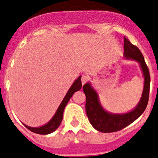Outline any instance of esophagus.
Segmentation results:
<instances>
[{
  "mask_svg": "<svg viewBox=\"0 0 158 158\" xmlns=\"http://www.w3.org/2000/svg\"><path fill=\"white\" fill-rule=\"evenodd\" d=\"M81 81H82V85H84V84L85 83V82L88 81V76H86L85 75H83V76H82V79H81Z\"/></svg>",
  "mask_w": 158,
  "mask_h": 158,
  "instance_id": "obj_1",
  "label": "esophagus"
}]
</instances>
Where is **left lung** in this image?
<instances>
[{
    "instance_id": "obj_1",
    "label": "left lung",
    "mask_w": 158,
    "mask_h": 158,
    "mask_svg": "<svg viewBox=\"0 0 158 158\" xmlns=\"http://www.w3.org/2000/svg\"><path fill=\"white\" fill-rule=\"evenodd\" d=\"M124 41V58L135 60L139 63L144 79L141 99L135 109L123 114L109 112L101 105L98 92L90 82H87L83 85V92L86 97L85 111L89 122L94 128L104 133L118 131L135 122L143 114L147 107L149 98L151 78L144 56L140 49L133 45L126 37H125Z\"/></svg>"
}]
</instances>
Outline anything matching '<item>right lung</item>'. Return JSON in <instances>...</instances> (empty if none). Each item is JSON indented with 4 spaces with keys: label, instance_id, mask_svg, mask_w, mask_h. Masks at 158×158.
Instances as JSON below:
<instances>
[{
    "label": "right lung",
    "instance_id": "obj_1",
    "mask_svg": "<svg viewBox=\"0 0 158 158\" xmlns=\"http://www.w3.org/2000/svg\"><path fill=\"white\" fill-rule=\"evenodd\" d=\"M81 88H82V82H81L80 76L74 81L73 85H71V87H70L69 90H68L66 95H65L64 98H63V100L62 101L61 104L60 105L59 108L57 109L55 114H54L53 117L50 119L49 122H47L46 125L40 127H37V128H33V127L27 126V125L23 124L24 126L27 129H29L30 131H31L36 134H40V135H48V134H50L52 133V132L55 131L59 128L62 120H63V111H64V109L66 106V105H67L68 102L69 101V99L71 98V97L73 96V94L76 92H77V91L80 90Z\"/></svg>",
    "mask_w": 158,
    "mask_h": 158
}]
</instances>
